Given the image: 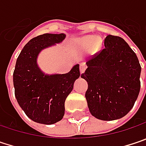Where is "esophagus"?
Instances as JSON below:
<instances>
[{
  "label": "esophagus",
  "mask_w": 146,
  "mask_h": 146,
  "mask_svg": "<svg viewBox=\"0 0 146 146\" xmlns=\"http://www.w3.org/2000/svg\"><path fill=\"white\" fill-rule=\"evenodd\" d=\"M86 66H84V65H80V74H83L84 72H85V70H86Z\"/></svg>",
  "instance_id": "obj_1"
}]
</instances>
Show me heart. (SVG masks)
Segmentation results:
<instances>
[{"instance_id": "1", "label": "heart", "mask_w": 146, "mask_h": 146, "mask_svg": "<svg viewBox=\"0 0 146 146\" xmlns=\"http://www.w3.org/2000/svg\"><path fill=\"white\" fill-rule=\"evenodd\" d=\"M79 42L85 48L92 46V48L98 50L100 46V40L95 36H86L82 37L79 40Z\"/></svg>"}]
</instances>
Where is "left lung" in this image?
<instances>
[{"mask_svg": "<svg viewBox=\"0 0 146 146\" xmlns=\"http://www.w3.org/2000/svg\"><path fill=\"white\" fill-rule=\"evenodd\" d=\"M105 47L86 62L81 77L88 83L86 92L90 114L101 120L124 117L137 99L141 67L135 53L121 37L109 35Z\"/></svg>", "mask_w": 146, "mask_h": 146, "instance_id": "8db88e82", "label": "left lung"}]
</instances>
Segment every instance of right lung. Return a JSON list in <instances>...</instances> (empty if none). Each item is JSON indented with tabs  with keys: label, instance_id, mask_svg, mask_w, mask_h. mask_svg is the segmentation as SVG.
<instances>
[{
	"label": "right lung",
	"instance_id": "right-lung-1",
	"mask_svg": "<svg viewBox=\"0 0 146 146\" xmlns=\"http://www.w3.org/2000/svg\"><path fill=\"white\" fill-rule=\"evenodd\" d=\"M61 34H43L31 39L16 60L13 83L16 100L26 115L33 121L52 125L65 115V101L80 77L79 65L66 74H45L37 65L40 52L60 43Z\"/></svg>",
	"mask_w": 146,
	"mask_h": 146
}]
</instances>
